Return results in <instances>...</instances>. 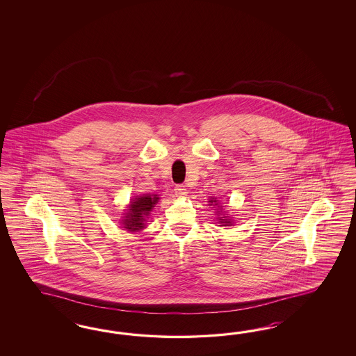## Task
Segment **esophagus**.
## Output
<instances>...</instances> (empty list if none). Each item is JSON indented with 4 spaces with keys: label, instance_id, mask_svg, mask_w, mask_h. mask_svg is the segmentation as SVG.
I'll return each mask as SVG.
<instances>
[{
    "label": "esophagus",
    "instance_id": "esophagus-1",
    "mask_svg": "<svg viewBox=\"0 0 356 356\" xmlns=\"http://www.w3.org/2000/svg\"><path fill=\"white\" fill-rule=\"evenodd\" d=\"M175 193L177 194L179 197H185L188 194V189L184 185H177L175 188Z\"/></svg>",
    "mask_w": 356,
    "mask_h": 356
}]
</instances>
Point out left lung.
<instances>
[{
    "label": "left lung",
    "instance_id": "left-lung-1",
    "mask_svg": "<svg viewBox=\"0 0 356 356\" xmlns=\"http://www.w3.org/2000/svg\"><path fill=\"white\" fill-rule=\"evenodd\" d=\"M209 202H210V206H216V210H218V209H222V206H219V202H218L216 198H210ZM220 213H222V211H219V210L216 211V214H220ZM218 219H219L220 226H231V225H232V219H228L227 216H219Z\"/></svg>",
    "mask_w": 356,
    "mask_h": 356
}]
</instances>
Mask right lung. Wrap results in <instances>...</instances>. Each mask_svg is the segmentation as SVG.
<instances>
[{"instance_id":"obj_1","label":"right lung","mask_w":356,"mask_h":356,"mask_svg":"<svg viewBox=\"0 0 356 356\" xmlns=\"http://www.w3.org/2000/svg\"><path fill=\"white\" fill-rule=\"evenodd\" d=\"M158 194H143L131 200L128 211L124 213L125 216L122 219V228H127L130 232H136L145 228V222L150 216L151 210L158 204Z\"/></svg>"}]
</instances>
